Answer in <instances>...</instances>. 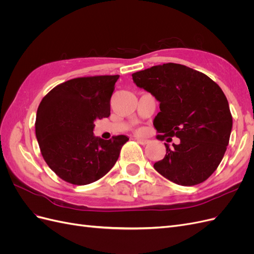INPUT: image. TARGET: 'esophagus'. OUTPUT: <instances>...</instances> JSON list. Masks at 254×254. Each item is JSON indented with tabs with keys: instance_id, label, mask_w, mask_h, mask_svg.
Instances as JSON below:
<instances>
[{
	"instance_id": "34e87169",
	"label": "esophagus",
	"mask_w": 254,
	"mask_h": 254,
	"mask_svg": "<svg viewBox=\"0 0 254 254\" xmlns=\"http://www.w3.org/2000/svg\"><path fill=\"white\" fill-rule=\"evenodd\" d=\"M136 142H137V143H140L141 145H146V144H148V143H149V141H148V140L142 139V137H137V139H136Z\"/></svg>"
}]
</instances>
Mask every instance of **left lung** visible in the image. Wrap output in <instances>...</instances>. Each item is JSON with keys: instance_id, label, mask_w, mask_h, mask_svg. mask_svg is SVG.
Instances as JSON below:
<instances>
[{"instance_id": "1", "label": "left lung", "mask_w": 254, "mask_h": 254, "mask_svg": "<svg viewBox=\"0 0 254 254\" xmlns=\"http://www.w3.org/2000/svg\"><path fill=\"white\" fill-rule=\"evenodd\" d=\"M136 87L155 96L160 112L153 120L166 155L153 167L179 186H196L215 172L224 158L232 115L224 92L203 73L178 64H164L132 74ZM172 136L181 139L170 146Z\"/></svg>"}]
</instances>
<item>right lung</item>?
<instances>
[{"label": "right lung", "mask_w": 254, "mask_h": 254, "mask_svg": "<svg viewBox=\"0 0 254 254\" xmlns=\"http://www.w3.org/2000/svg\"><path fill=\"white\" fill-rule=\"evenodd\" d=\"M119 75L67 80L43 97L36 115V136L43 159L61 179L84 186L101 179L117 162L129 139L103 140L94 122L110 115V99Z\"/></svg>", "instance_id": "add662e5"}]
</instances>
